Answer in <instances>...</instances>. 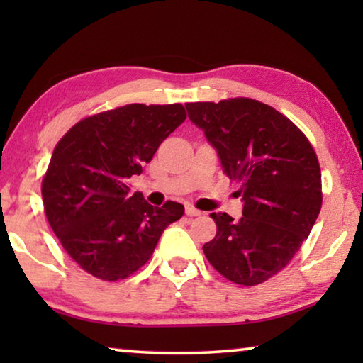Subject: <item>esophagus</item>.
<instances>
[{"label": "esophagus", "instance_id": "34e87169", "mask_svg": "<svg viewBox=\"0 0 363 363\" xmlns=\"http://www.w3.org/2000/svg\"><path fill=\"white\" fill-rule=\"evenodd\" d=\"M186 214H187V216H200L201 211L196 210V208H194V206L187 205V206H186Z\"/></svg>", "mask_w": 363, "mask_h": 363}]
</instances>
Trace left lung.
<instances>
[{
  "mask_svg": "<svg viewBox=\"0 0 363 363\" xmlns=\"http://www.w3.org/2000/svg\"><path fill=\"white\" fill-rule=\"evenodd\" d=\"M190 121L240 182L243 216L211 213L216 237L206 259L233 284L255 286L279 274L309 237L322 208V174L309 140L277 110L253 99L186 104Z\"/></svg>",
  "mask_w": 363,
  "mask_h": 363,
  "instance_id": "8db88e82",
  "label": "left lung"
}]
</instances>
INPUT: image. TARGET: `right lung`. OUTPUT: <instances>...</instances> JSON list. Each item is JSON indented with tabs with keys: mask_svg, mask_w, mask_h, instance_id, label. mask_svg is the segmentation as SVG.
Returning a JSON list of instances; mask_svg holds the SVG:
<instances>
[{
	"mask_svg": "<svg viewBox=\"0 0 363 363\" xmlns=\"http://www.w3.org/2000/svg\"><path fill=\"white\" fill-rule=\"evenodd\" d=\"M181 104H130L78 121L59 140L43 179L49 225L86 272L115 281L150 259L163 230L184 206H152L130 194L160 144L186 120Z\"/></svg>",
	"mask_w": 363,
	"mask_h": 363,
	"instance_id": "obj_1",
	"label": "right lung"
}]
</instances>
